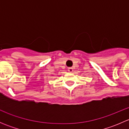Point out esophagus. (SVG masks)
Segmentation results:
<instances>
[{"instance_id": "1", "label": "esophagus", "mask_w": 129, "mask_h": 129, "mask_svg": "<svg viewBox=\"0 0 129 129\" xmlns=\"http://www.w3.org/2000/svg\"><path fill=\"white\" fill-rule=\"evenodd\" d=\"M73 71H74V69H73V68H72V67H69L68 68V71L69 72H72Z\"/></svg>"}]
</instances>
